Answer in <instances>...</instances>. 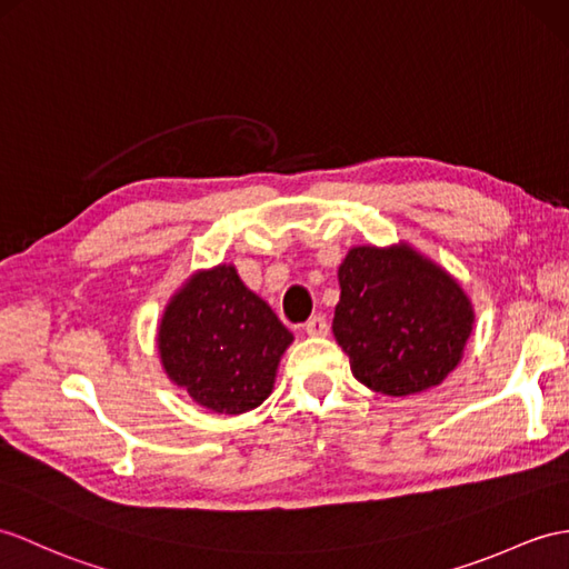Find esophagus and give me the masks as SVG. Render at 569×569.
<instances>
[{
    "label": "esophagus",
    "instance_id": "1",
    "mask_svg": "<svg viewBox=\"0 0 569 569\" xmlns=\"http://www.w3.org/2000/svg\"><path fill=\"white\" fill-rule=\"evenodd\" d=\"M303 330H307V336H311V338H323V336H328V321H326V316H323V313L311 316L309 321L303 323Z\"/></svg>",
    "mask_w": 569,
    "mask_h": 569
}]
</instances>
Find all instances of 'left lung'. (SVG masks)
<instances>
[{"mask_svg": "<svg viewBox=\"0 0 569 569\" xmlns=\"http://www.w3.org/2000/svg\"><path fill=\"white\" fill-rule=\"evenodd\" d=\"M332 332L359 383L410 396L445 381L473 330L463 287L408 243L357 246L338 270Z\"/></svg>", "mask_w": 569, "mask_h": 569, "instance_id": "8db88e82", "label": "left lung"}]
</instances>
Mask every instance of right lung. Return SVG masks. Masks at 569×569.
<instances>
[{"label":"right lung","mask_w":569,"mask_h":569,"mask_svg":"<svg viewBox=\"0 0 569 569\" xmlns=\"http://www.w3.org/2000/svg\"><path fill=\"white\" fill-rule=\"evenodd\" d=\"M292 340L237 268L217 266L192 274L171 297L157 348L166 377L198 406L241 415L272 393L277 365Z\"/></svg>","instance_id":"obj_1"}]
</instances>
